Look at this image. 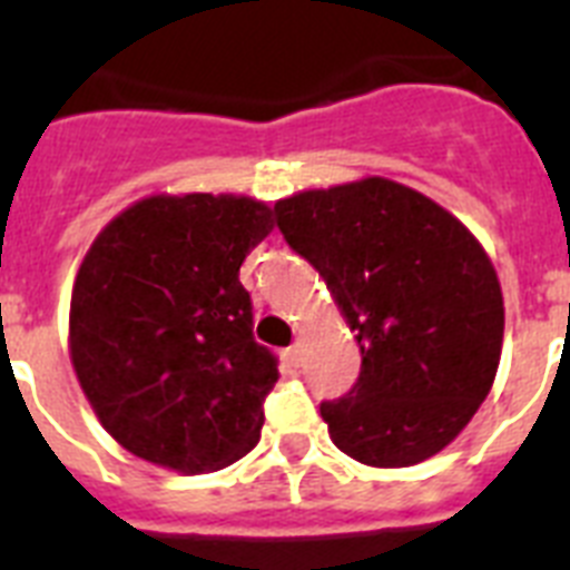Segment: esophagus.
<instances>
[{
    "mask_svg": "<svg viewBox=\"0 0 570 570\" xmlns=\"http://www.w3.org/2000/svg\"><path fill=\"white\" fill-rule=\"evenodd\" d=\"M299 354H303V343H299V340H296L294 345H288V357L294 360V363H299Z\"/></svg>",
    "mask_w": 570,
    "mask_h": 570,
    "instance_id": "1",
    "label": "esophagus"
}]
</instances>
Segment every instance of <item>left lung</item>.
<instances>
[{
  "mask_svg": "<svg viewBox=\"0 0 570 570\" xmlns=\"http://www.w3.org/2000/svg\"><path fill=\"white\" fill-rule=\"evenodd\" d=\"M276 227L317 267L360 345V377L320 403L334 444L368 466L444 450L493 386L502 288L484 247L432 198L389 178L274 204Z\"/></svg>",
  "mask_w": 570,
  "mask_h": 570,
  "instance_id": "left-lung-1",
  "label": "left lung"
}]
</instances>
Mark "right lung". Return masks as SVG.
<instances>
[{"mask_svg": "<svg viewBox=\"0 0 570 570\" xmlns=\"http://www.w3.org/2000/svg\"><path fill=\"white\" fill-rule=\"evenodd\" d=\"M274 218L245 196H153L111 218L71 291V363L120 446L207 473L256 446L276 354L253 340L247 253Z\"/></svg>", "mask_w": 570, "mask_h": 570, "instance_id": "obj_1", "label": "right lung"}]
</instances>
